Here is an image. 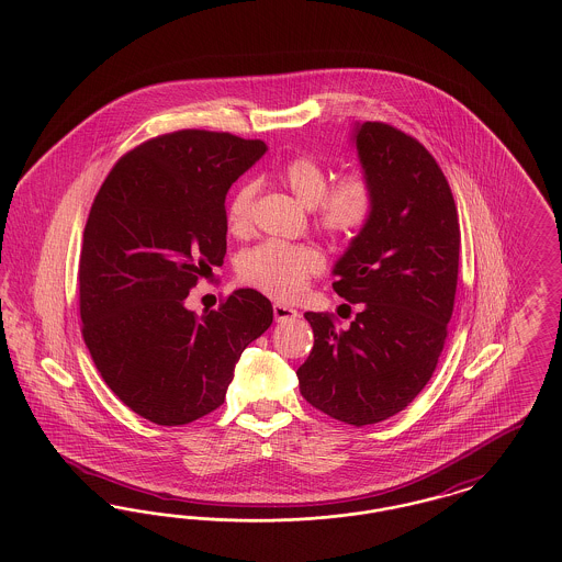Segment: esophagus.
I'll return each instance as SVG.
<instances>
[{"label":"esophagus","instance_id":"obj_1","mask_svg":"<svg viewBox=\"0 0 562 562\" xmlns=\"http://www.w3.org/2000/svg\"><path fill=\"white\" fill-rule=\"evenodd\" d=\"M273 316H276V322H289L299 318V312L284 303H273Z\"/></svg>","mask_w":562,"mask_h":562}]
</instances>
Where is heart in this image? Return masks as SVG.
<instances>
[{"mask_svg": "<svg viewBox=\"0 0 562 562\" xmlns=\"http://www.w3.org/2000/svg\"><path fill=\"white\" fill-rule=\"evenodd\" d=\"M278 177L303 206H316L322 229L335 238L356 236L371 218L374 193L369 179L362 175H348L328 189V170L318 161L301 156L284 164ZM252 198V183H244L234 191L227 204L229 229L244 232L248 227ZM238 269L246 284L278 299H293L305 289L307 280L321 271L322 257L310 246L266 241L246 250Z\"/></svg>", "mask_w": 562, "mask_h": 562, "instance_id": "b5f03b06", "label": "heart"}]
</instances>
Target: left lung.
I'll list each match as a JSON object with an SVG mask.
<instances>
[{"label": "left lung", "instance_id": "8db88e82", "mask_svg": "<svg viewBox=\"0 0 562 562\" xmlns=\"http://www.w3.org/2000/svg\"><path fill=\"white\" fill-rule=\"evenodd\" d=\"M351 145L374 206L333 266V289L358 314L337 328L305 312L314 348L299 367L303 398L349 426L401 413L426 387L453 314L459 221L428 149L381 122L353 124Z\"/></svg>", "mask_w": 562, "mask_h": 562}]
</instances>
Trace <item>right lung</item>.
Wrapping results in <instances>:
<instances>
[{
	"instance_id": "right-lung-1",
	"label": "right lung",
	"mask_w": 562,
	"mask_h": 562,
	"mask_svg": "<svg viewBox=\"0 0 562 562\" xmlns=\"http://www.w3.org/2000/svg\"><path fill=\"white\" fill-rule=\"evenodd\" d=\"M268 151L227 133L161 134L113 166L83 229V341L111 392L158 426L191 424L225 401L241 351L273 321L238 289L200 318L186 299L223 266L225 195Z\"/></svg>"
}]
</instances>
